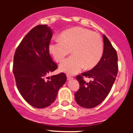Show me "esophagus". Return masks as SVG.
Instances as JSON below:
<instances>
[{"label":"esophagus","mask_w":133,"mask_h":133,"mask_svg":"<svg viewBox=\"0 0 133 133\" xmlns=\"http://www.w3.org/2000/svg\"><path fill=\"white\" fill-rule=\"evenodd\" d=\"M72 77H71V76H70V75H67V80H68V81H69V80H71V79H72Z\"/></svg>","instance_id":"obj_1"}]
</instances>
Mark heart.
<instances>
[{
	"mask_svg": "<svg viewBox=\"0 0 133 133\" xmlns=\"http://www.w3.org/2000/svg\"><path fill=\"white\" fill-rule=\"evenodd\" d=\"M49 51L57 62H61L72 51L73 55L61 63L59 69L65 73L74 74L85 66L91 69L101 61L103 45L101 36L88 29L73 28L62 32L60 39L51 42Z\"/></svg>",
	"mask_w": 133,
	"mask_h": 133,
	"instance_id": "heart-1",
	"label": "heart"
}]
</instances>
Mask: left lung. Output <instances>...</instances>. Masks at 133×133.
Masks as SVG:
<instances>
[{
  "mask_svg": "<svg viewBox=\"0 0 133 133\" xmlns=\"http://www.w3.org/2000/svg\"><path fill=\"white\" fill-rule=\"evenodd\" d=\"M103 53L101 61L93 68L76 76L80 83L74 94L76 102L85 108H94L104 101L111 90L118 72L117 52L105 35L103 36ZM92 81L86 83L83 77Z\"/></svg>",
  "mask_w": 133,
  "mask_h": 133,
  "instance_id": "8db88e82",
  "label": "left lung"
}]
</instances>
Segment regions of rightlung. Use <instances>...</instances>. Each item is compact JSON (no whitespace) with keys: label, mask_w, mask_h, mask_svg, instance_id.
<instances>
[{"label":"right lung","mask_w":133,"mask_h":133,"mask_svg":"<svg viewBox=\"0 0 133 133\" xmlns=\"http://www.w3.org/2000/svg\"><path fill=\"white\" fill-rule=\"evenodd\" d=\"M52 36V30L46 25H37L25 36L14 56L12 71L17 88L26 102L37 108L53 103L66 81L63 72L45 80L57 68L48 49Z\"/></svg>","instance_id":"obj_1"}]
</instances>
